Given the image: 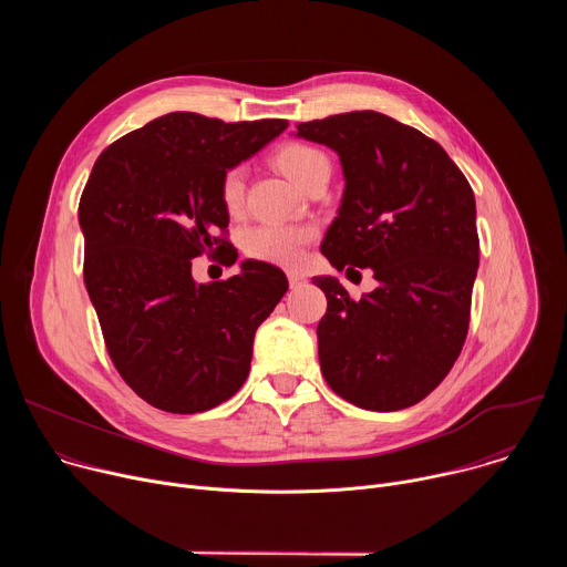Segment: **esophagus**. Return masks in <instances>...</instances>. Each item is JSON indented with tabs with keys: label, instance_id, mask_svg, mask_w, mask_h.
Segmentation results:
<instances>
[{
	"label": "esophagus",
	"instance_id": "1",
	"mask_svg": "<svg viewBox=\"0 0 567 567\" xmlns=\"http://www.w3.org/2000/svg\"><path fill=\"white\" fill-rule=\"evenodd\" d=\"M287 278H289V287H291V289H300V287L307 282V280H305V276L293 274V271H291Z\"/></svg>",
	"mask_w": 567,
	"mask_h": 567
}]
</instances>
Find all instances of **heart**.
I'll list each match as a JSON object with an SVG mask.
<instances>
[{"label": "heart", "mask_w": 567, "mask_h": 567, "mask_svg": "<svg viewBox=\"0 0 567 567\" xmlns=\"http://www.w3.org/2000/svg\"><path fill=\"white\" fill-rule=\"evenodd\" d=\"M276 168L289 177L296 186L307 188L320 173L330 171L328 154L302 141H287L274 152ZM245 171L233 166L224 171L219 179V202L226 213L237 215L245 206ZM313 239L311 228L287 224H258L241 237V249L254 260L271 262L280 267H296L302 260V251Z\"/></svg>", "instance_id": "1"}]
</instances>
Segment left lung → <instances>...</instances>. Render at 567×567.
Instances as JSON below:
<instances>
[{"mask_svg":"<svg viewBox=\"0 0 567 567\" xmlns=\"http://www.w3.org/2000/svg\"><path fill=\"white\" fill-rule=\"evenodd\" d=\"M296 127L332 147L346 175L320 254L339 271L372 269L379 282L354 300L337 278H313L328 298L316 330L322 377L359 409H409L442 383L468 332L480 262L473 190L437 141L385 114Z\"/></svg>","mask_w":567,"mask_h":567,"instance_id":"obj_1","label":"left lung"}]
</instances>
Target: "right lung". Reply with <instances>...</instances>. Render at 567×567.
<instances>
[{"mask_svg":"<svg viewBox=\"0 0 567 567\" xmlns=\"http://www.w3.org/2000/svg\"><path fill=\"white\" fill-rule=\"evenodd\" d=\"M287 125L173 112L96 158L78 206L85 287L114 368L158 411H210L249 377L256 330L285 296L287 276L258 260L210 285H197L190 271L193 258L230 245L224 171Z\"/></svg>","mask_w":567,"mask_h":567,"instance_id":"add662e5","label":"right lung"}]
</instances>
